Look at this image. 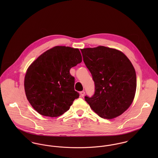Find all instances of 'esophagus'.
Wrapping results in <instances>:
<instances>
[{
	"label": "esophagus",
	"mask_w": 158,
	"mask_h": 158,
	"mask_svg": "<svg viewBox=\"0 0 158 158\" xmlns=\"http://www.w3.org/2000/svg\"><path fill=\"white\" fill-rule=\"evenodd\" d=\"M80 94V95H81L82 97H83L84 95H85V91H81Z\"/></svg>",
	"instance_id": "1"
}]
</instances>
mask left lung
Listing matches in <instances>:
<instances>
[{"mask_svg":"<svg viewBox=\"0 0 158 158\" xmlns=\"http://www.w3.org/2000/svg\"><path fill=\"white\" fill-rule=\"evenodd\" d=\"M95 84L94 94L85 98L100 117L111 119L131 105L136 90L135 69L122 52L105 46L81 49Z\"/></svg>","mask_w":158,"mask_h":158,"instance_id":"left-lung-1","label":"left lung"}]
</instances>
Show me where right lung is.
<instances>
[{
	"mask_svg": "<svg viewBox=\"0 0 158 158\" xmlns=\"http://www.w3.org/2000/svg\"><path fill=\"white\" fill-rule=\"evenodd\" d=\"M82 61L79 49L56 46L41 55L28 68L24 79L26 97L39 114L51 117L69 110L79 93L70 69Z\"/></svg>",
	"mask_w": 158,
	"mask_h": 158,
	"instance_id": "1",
	"label": "right lung"
}]
</instances>
